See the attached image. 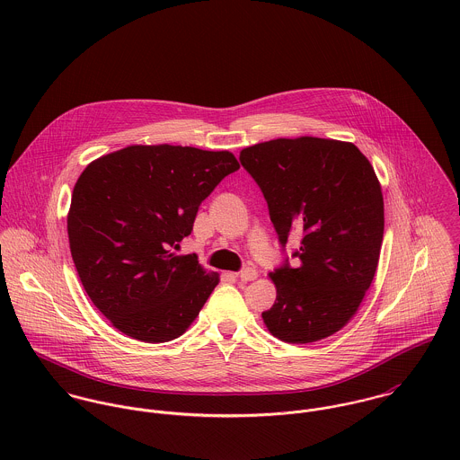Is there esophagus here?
I'll return each instance as SVG.
<instances>
[{"instance_id":"obj_1","label":"esophagus","mask_w":460,"mask_h":460,"mask_svg":"<svg viewBox=\"0 0 460 460\" xmlns=\"http://www.w3.org/2000/svg\"><path fill=\"white\" fill-rule=\"evenodd\" d=\"M237 276H239L241 281H253V279H257L259 274H257L255 267H244Z\"/></svg>"}]
</instances>
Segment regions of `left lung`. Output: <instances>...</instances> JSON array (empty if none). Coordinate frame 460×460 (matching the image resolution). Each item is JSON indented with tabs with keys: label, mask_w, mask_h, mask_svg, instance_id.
Here are the masks:
<instances>
[{
	"label": "left lung",
	"mask_w": 460,
	"mask_h": 460,
	"mask_svg": "<svg viewBox=\"0 0 460 460\" xmlns=\"http://www.w3.org/2000/svg\"><path fill=\"white\" fill-rule=\"evenodd\" d=\"M262 190L281 248L303 239L269 276L276 301L267 329L287 343H312L343 328L358 312L379 263L385 201L370 161L347 141L278 137L241 152Z\"/></svg>",
	"instance_id": "obj_1"
}]
</instances>
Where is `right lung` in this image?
Returning <instances> with one entry per match:
<instances>
[{"label":"right lung","mask_w":460,"mask_h":460,"mask_svg":"<svg viewBox=\"0 0 460 460\" xmlns=\"http://www.w3.org/2000/svg\"><path fill=\"white\" fill-rule=\"evenodd\" d=\"M237 170L226 150L181 145H131L84 168L66 216L70 253L115 328L163 343L191 326L219 278L175 250L191 235L199 203Z\"/></svg>","instance_id":"add662e5"}]
</instances>
